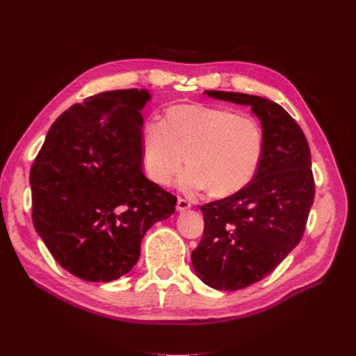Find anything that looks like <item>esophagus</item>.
<instances>
[{
	"instance_id": "34e87169",
	"label": "esophagus",
	"mask_w": 356,
	"mask_h": 356,
	"mask_svg": "<svg viewBox=\"0 0 356 356\" xmlns=\"http://www.w3.org/2000/svg\"><path fill=\"white\" fill-rule=\"evenodd\" d=\"M191 208V203L188 202V200H186V199H178V202H177V211L178 212H182V211H187V209H190Z\"/></svg>"
}]
</instances>
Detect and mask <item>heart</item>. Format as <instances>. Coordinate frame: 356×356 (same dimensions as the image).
<instances>
[{"label":"heart","mask_w":356,"mask_h":356,"mask_svg":"<svg viewBox=\"0 0 356 356\" xmlns=\"http://www.w3.org/2000/svg\"><path fill=\"white\" fill-rule=\"evenodd\" d=\"M264 152L261 124L250 114L203 104L166 108L163 122L143 127V165L148 177L168 186L182 165L186 191L207 190L212 197H230L254 179Z\"/></svg>","instance_id":"b5f03b06"}]
</instances>
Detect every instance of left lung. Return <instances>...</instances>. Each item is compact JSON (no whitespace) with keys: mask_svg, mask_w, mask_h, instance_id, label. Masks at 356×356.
<instances>
[{"mask_svg":"<svg viewBox=\"0 0 356 356\" xmlns=\"http://www.w3.org/2000/svg\"><path fill=\"white\" fill-rule=\"evenodd\" d=\"M204 93L251 106L264 135L261 163L250 184L200 207L204 229L191 252L204 284L238 291L270 275L303 238L315 197L310 148L301 127L279 104L246 93Z\"/></svg>","mask_w":356,"mask_h":356,"instance_id":"obj_1","label":"left lung"}]
</instances>
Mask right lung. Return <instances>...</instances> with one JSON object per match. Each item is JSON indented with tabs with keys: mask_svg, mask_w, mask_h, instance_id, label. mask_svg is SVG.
<instances>
[{
	"mask_svg": "<svg viewBox=\"0 0 356 356\" xmlns=\"http://www.w3.org/2000/svg\"><path fill=\"white\" fill-rule=\"evenodd\" d=\"M144 89L102 92L58 117L31 168L32 222L74 276L110 282L136 264L145 232L177 197L143 172Z\"/></svg>",
	"mask_w": 356,
	"mask_h": 356,
	"instance_id": "1",
	"label": "right lung"
}]
</instances>
